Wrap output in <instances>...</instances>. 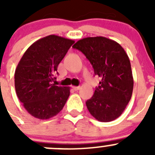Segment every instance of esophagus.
I'll return each mask as SVG.
<instances>
[{
    "label": "esophagus",
    "instance_id": "1",
    "mask_svg": "<svg viewBox=\"0 0 155 155\" xmlns=\"http://www.w3.org/2000/svg\"><path fill=\"white\" fill-rule=\"evenodd\" d=\"M72 87H73V89L74 91H78L79 90V88H80V86H73Z\"/></svg>",
    "mask_w": 155,
    "mask_h": 155
}]
</instances>
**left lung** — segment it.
Listing matches in <instances>:
<instances>
[{"label": "left lung", "mask_w": 155, "mask_h": 155, "mask_svg": "<svg viewBox=\"0 0 155 155\" xmlns=\"http://www.w3.org/2000/svg\"><path fill=\"white\" fill-rule=\"evenodd\" d=\"M73 47L85 54L94 74L101 78L92 97L86 101L89 112L102 122L116 119L125 109L134 88L130 62L124 49L104 37L83 38Z\"/></svg>", "instance_id": "1"}]
</instances>
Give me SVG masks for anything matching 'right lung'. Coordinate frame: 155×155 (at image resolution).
Returning a JSON list of instances; mask_svg holds the SVG:
<instances>
[{
    "instance_id": "add662e5",
    "label": "right lung",
    "mask_w": 155,
    "mask_h": 155,
    "mask_svg": "<svg viewBox=\"0 0 155 155\" xmlns=\"http://www.w3.org/2000/svg\"><path fill=\"white\" fill-rule=\"evenodd\" d=\"M74 40L48 35L26 50L15 71V88L20 102L39 119L54 117L64 107L70 87L52 83L58 66Z\"/></svg>"
}]
</instances>
